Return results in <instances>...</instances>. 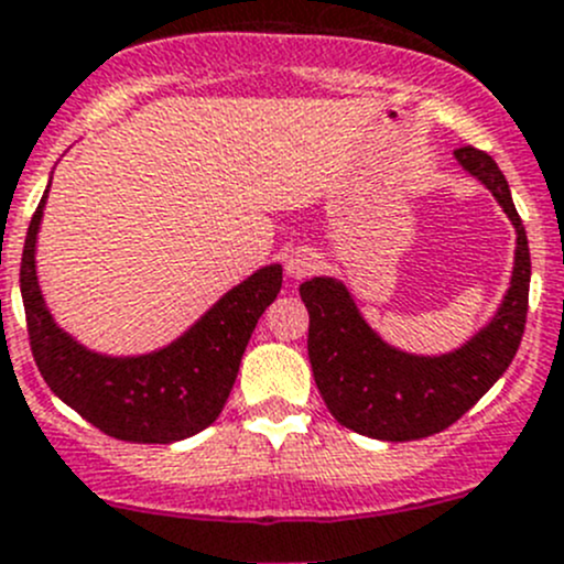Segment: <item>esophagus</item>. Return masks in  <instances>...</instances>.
<instances>
[{
    "instance_id": "1",
    "label": "esophagus",
    "mask_w": 564,
    "mask_h": 564,
    "mask_svg": "<svg viewBox=\"0 0 564 564\" xmlns=\"http://www.w3.org/2000/svg\"><path fill=\"white\" fill-rule=\"evenodd\" d=\"M316 267H319V256L311 253V250H294L286 261V272L292 278L311 275V272H316Z\"/></svg>"
}]
</instances>
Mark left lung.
I'll use <instances>...</instances> for the list:
<instances>
[{
  "mask_svg": "<svg viewBox=\"0 0 564 564\" xmlns=\"http://www.w3.org/2000/svg\"><path fill=\"white\" fill-rule=\"evenodd\" d=\"M518 231L510 292L485 330L466 347L441 358L399 352L360 319L347 289L333 278H311L300 286L308 308V358L316 388L338 424L377 441H419L452 427L507 371L521 347L529 311V242L512 204L510 184L494 160L474 145L455 151Z\"/></svg>",
  "mask_w": 564,
  "mask_h": 564,
  "instance_id": "obj_1",
  "label": "left lung"
}]
</instances>
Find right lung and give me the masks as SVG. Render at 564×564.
I'll return each mask as SVG.
<instances>
[{"label": "right lung", "mask_w": 564, "mask_h": 564, "mask_svg": "<svg viewBox=\"0 0 564 564\" xmlns=\"http://www.w3.org/2000/svg\"><path fill=\"white\" fill-rule=\"evenodd\" d=\"M43 204L46 195L24 239L21 297L32 358L46 386L93 427L118 441L173 444L209 427L231 393L256 322L281 292V267H264L231 289L171 347L140 358H104L65 336L43 305L35 275Z\"/></svg>", "instance_id": "right-lung-1"}]
</instances>
